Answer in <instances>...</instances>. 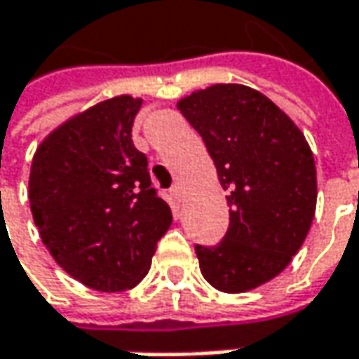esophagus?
I'll return each instance as SVG.
<instances>
[{
  "mask_svg": "<svg viewBox=\"0 0 359 359\" xmlns=\"http://www.w3.org/2000/svg\"><path fill=\"white\" fill-rule=\"evenodd\" d=\"M171 196L175 198V202H182V200H184V188H182L180 184H175V186L171 188Z\"/></svg>",
  "mask_w": 359,
  "mask_h": 359,
  "instance_id": "esophagus-1",
  "label": "esophagus"
}]
</instances>
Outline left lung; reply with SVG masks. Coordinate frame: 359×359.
Listing matches in <instances>:
<instances>
[{
  "mask_svg": "<svg viewBox=\"0 0 359 359\" xmlns=\"http://www.w3.org/2000/svg\"><path fill=\"white\" fill-rule=\"evenodd\" d=\"M177 109L204 139L230 206L224 238L196 244L200 271L224 293L257 289L287 269L311 228V147L273 100L244 84H212Z\"/></svg>",
  "mask_w": 359,
  "mask_h": 359,
  "instance_id": "8db88e82",
  "label": "left lung"
}]
</instances>
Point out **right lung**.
<instances>
[{
  "label": "right lung",
  "instance_id": "add662e5",
  "mask_svg": "<svg viewBox=\"0 0 359 359\" xmlns=\"http://www.w3.org/2000/svg\"><path fill=\"white\" fill-rule=\"evenodd\" d=\"M141 99L121 95L68 118L36 149L29 208L54 260L102 293L133 289L171 226L131 129Z\"/></svg>",
  "mask_w": 359,
  "mask_h": 359
}]
</instances>
